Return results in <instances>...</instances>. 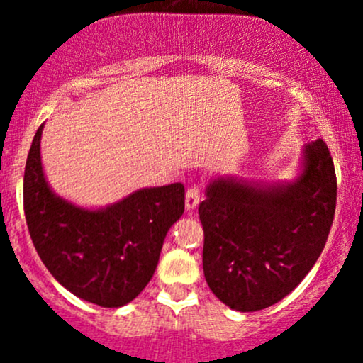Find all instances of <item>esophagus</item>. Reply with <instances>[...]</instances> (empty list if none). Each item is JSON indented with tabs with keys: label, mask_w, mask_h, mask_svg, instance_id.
<instances>
[{
	"label": "esophagus",
	"mask_w": 363,
	"mask_h": 363,
	"mask_svg": "<svg viewBox=\"0 0 363 363\" xmlns=\"http://www.w3.org/2000/svg\"><path fill=\"white\" fill-rule=\"evenodd\" d=\"M200 203V189L199 188H188L186 191V208L188 211H195Z\"/></svg>",
	"instance_id": "1"
}]
</instances>
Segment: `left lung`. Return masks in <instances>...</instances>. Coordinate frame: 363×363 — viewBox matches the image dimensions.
Listing matches in <instances>:
<instances>
[{
  "instance_id": "left-lung-1",
  "label": "left lung",
  "mask_w": 363,
  "mask_h": 363,
  "mask_svg": "<svg viewBox=\"0 0 363 363\" xmlns=\"http://www.w3.org/2000/svg\"><path fill=\"white\" fill-rule=\"evenodd\" d=\"M203 274L212 294L240 313L265 309L295 290L323 251L337 200L330 151L307 144L294 182L218 177L205 189Z\"/></svg>"
}]
</instances>
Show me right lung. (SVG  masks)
Returning a JSON list of instances; mask_svg holds the SVG:
<instances>
[{
  "label": "right lung",
  "instance_id": "obj_1",
  "mask_svg": "<svg viewBox=\"0 0 363 363\" xmlns=\"http://www.w3.org/2000/svg\"><path fill=\"white\" fill-rule=\"evenodd\" d=\"M42 130L43 124L24 170V214L35 250L75 296L101 307L124 306L151 281L167 232L184 212V186L138 189L104 208L77 207L47 184Z\"/></svg>",
  "mask_w": 363,
  "mask_h": 363
}]
</instances>
